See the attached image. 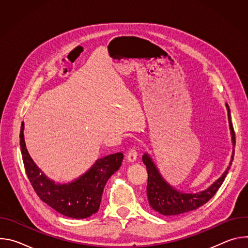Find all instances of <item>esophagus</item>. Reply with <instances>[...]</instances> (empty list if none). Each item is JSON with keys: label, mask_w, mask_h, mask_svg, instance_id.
<instances>
[{"label": "esophagus", "mask_w": 248, "mask_h": 248, "mask_svg": "<svg viewBox=\"0 0 248 248\" xmlns=\"http://www.w3.org/2000/svg\"><path fill=\"white\" fill-rule=\"evenodd\" d=\"M136 158H137V151H136L135 147H132V148L128 151V153H127V155H126V159H127L128 162L133 163V162L136 160Z\"/></svg>", "instance_id": "esophagus-1"}]
</instances>
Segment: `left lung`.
Returning a JSON list of instances; mask_svg holds the SVG:
<instances>
[{"mask_svg":"<svg viewBox=\"0 0 248 248\" xmlns=\"http://www.w3.org/2000/svg\"><path fill=\"white\" fill-rule=\"evenodd\" d=\"M227 109L229 113V123L232 133V145H235V134L233 130L232 124L231 122V112L229 106L227 105ZM231 160V164L233 160V153ZM142 161L146 166V170L148 172V182H147V197L150 206L158 213L165 216H174L186 213L197 208L201 207L205 203H207L212 197H213L218 189L223 185L228 171L230 170V166L226 170V171L222 174L220 179H218L209 188L199 192V193H182L176 191L173 187H171L169 184L165 182L162 178L156 166L152 162L151 158L148 154H144L142 157Z\"/></svg>","mask_w":248,"mask_h":248,"instance_id":"8db88e82","label":"left lung"}]
</instances>
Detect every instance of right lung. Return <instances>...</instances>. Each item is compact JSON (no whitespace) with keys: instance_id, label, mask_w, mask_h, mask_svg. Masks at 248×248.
<instances>
[{"instance_id":"1","label":"right lung","mask_w":248,"mask_h":248,"mask_svg":"<svg viewBox=\"0 0 248 248\" xmlns=\"http://www.w3.org/2000/svg\"><path fill=\"white\" fill-rule=\"evenodd\" d=\"M20 127V149L27 178L39 198L60 214L69 218L85 219L99 210L104 187L110 176L119 170L124 159L119 152L96 161L92 168L77 181L59 185L50 181L30 158Z\"/></svg>"}]
</instances>
